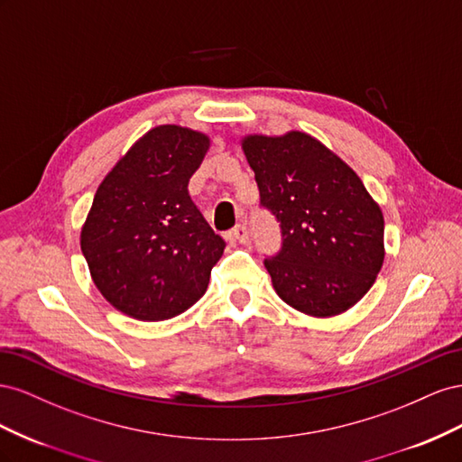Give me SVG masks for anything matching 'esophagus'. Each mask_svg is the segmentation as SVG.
I'll list each match as a JSON object with an SVG mask.
<instances>
[{"label":"esophagus","mask_w":462,"mask_h":462,"mask_svg":"<svg viewBox=\"0 0 462 462\" xmlns=\"http://www.w3.org/2000/svg\"><path fill=\"white\" fill-rule=\"evenodd\" d=\"M226 238L230 240V242H238V244H245L247 240H249V234H247V228H245V224H238V226H234L228 234H226Z\"/></svg>","instance_id":"esophagus-1"}]
</instances>
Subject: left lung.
<instances>
[{
  "mask_svg": "<svg viewBox=\"0 0 462 462\" xmlns=\"http://www.w3.org/2000/svg\"><path fill=\"white\" fill-rule=\"evenodd\" d=\"M240 143L261 205L281 220L282 249L265 259L274 292L310 318L348 311L383 267L379 203L338 154L304 131L249 134Z\"/></svg>",
  "mask_w": 462,
  "mask_h": 462,
  "instance_id": "1",
  "label": "left lung"
}]
</instances>
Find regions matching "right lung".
Listing matches in <instances>:
<instances>
[{"mask_svg":"<svg viewBox=\"0 0 462 462\" xmlns=\"http://www.w3.org/2000/svg\"><path fill=\"white\" fill-rule=\"evenodd\" d=\"M208 147L201 131L156 125L100 181L81 249L92 282L127 318L172 319L207 292L226 244L191 201L188 183Z\"/></svg>","mask_w":462,"mask_h":462,"instance_id":"right-lung-1","label":"right lung"}]
</instances>
